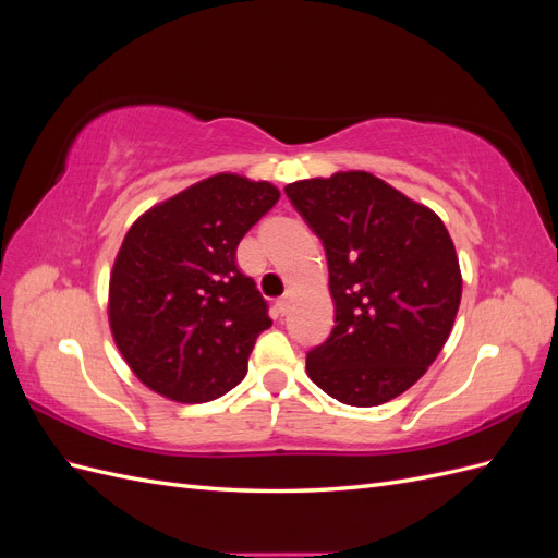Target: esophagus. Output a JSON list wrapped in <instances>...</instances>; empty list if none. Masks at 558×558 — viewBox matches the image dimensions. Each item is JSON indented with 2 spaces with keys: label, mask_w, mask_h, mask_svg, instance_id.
Segmentation results:
<instances>
[{
  "label": "esophagus",
  "mask_w": 558,
  "mask_h": 558,
  "mask_svg": "<svg viewBox=\"0 0 558 558\" xmlns=\"http://www.w3.org/2000/svg\"><path fill=\"white\" fill-rule=\"evenodd\" d=\"M275 307H277V312H279V314H286V312H289V307H291V298H289V295L279 298V300L275 302Z\"/></svg>",
  "instance_id": "1"
}]
</instances>
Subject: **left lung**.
<instances>
[{"instance_id":"8db88e82","label":"left lung","mask_w":558,"mask_h":558,"mask_svg":"<svg viewBox=\"0 0 558 558\" xmlns=\"http://www.w3.org/2000/svg\"><path fill=\"white\" fill-rule=\"evenodd\" d=\"M326 248L335 328L307 353L330 398L375 408L408 391L442 351L461 267L440 216L367 172L286 185Z\"/></svg>"}]
</instances>
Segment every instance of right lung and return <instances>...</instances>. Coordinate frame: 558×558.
I'll use <instances>...</instances> for the list:
<instances>
[{"label":"right lung","instance_id":"1","mask_svg":"<svg viewBox=\"0 0 558 558\" xmlns=\"http://www.w3.org/2000/svg\"><path fill=\"white\" fill-rule=\"evenodd\" d=\"M277 199L272 183L216 174L128 230L109 281V324L150 391L209 402L244 379L272 318L256 281L238 267V246Z\"/></svg>","mask_w":558,"mask_h":558}]
</instances>
